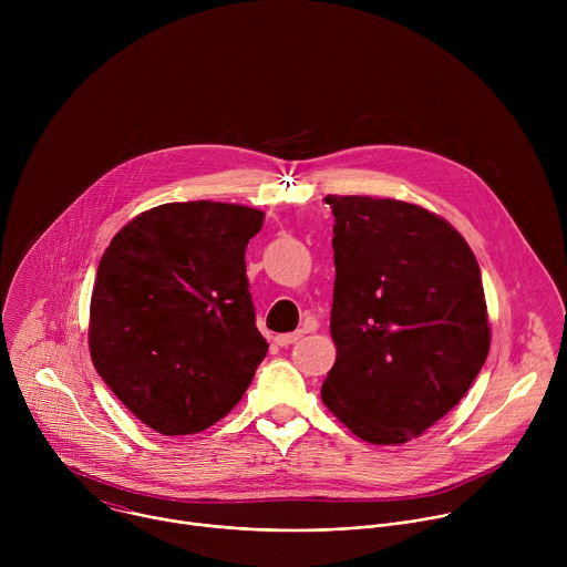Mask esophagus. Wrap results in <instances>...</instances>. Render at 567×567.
Instances as JSON below:
<instances>
[{"label":"esophagus","instance_id":"1","mask_svg":"<svg viewBox=\"0 0 567 567\" xmlns=\"http://www.w3.org/2000/svg\"><path fill=\"white\" fill-rule=\"evenodd\" d=\"M302 330H298V332H291V334H278L276 337V343L280 346V348H289V346H293L298 339H302Z\"/></svg>","mask_w":567,"mask_h":567}]
</instances>
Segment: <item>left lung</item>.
Instances as JSON below:
<instances>
[{
  "mask_svg": "<svg viewBox=\"0 0 567 567\" xmlns=\"http://www.w3.org/2000/svg\"><path fill=\"white\" fill-rule=\"evenodd\" d=\"M334 215L337 361L326 406L370 444H403L442 420L489 354L480 267L422 206L328 195Z\"/></svg>",
  "mask_w": 567,
  "mask_h": 567,
  "instance_id": "obj_1",
  "label": "left lung"
}]
</instances>
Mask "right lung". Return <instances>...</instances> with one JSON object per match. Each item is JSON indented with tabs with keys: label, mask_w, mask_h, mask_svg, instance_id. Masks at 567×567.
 Listing matches in <instances>:
<instances>
[{
	"label": "right lung",
	"mask_w": 567,
	"mask_h": 567,
	"mask_svg": "<svg viewBox=\"0 0 567 567\" xmlns=\"http://www.w3.org/2000/svg\"><path fill=\"white\" fill-rule=\"evenodd\" d=\"M262 219V210L237 204H164L125 224L101 258L92 361L161 435L219 422L267 357L245 265Z\"/></svg>",
	"instance_id": "obj_1"
}]
</instances>
